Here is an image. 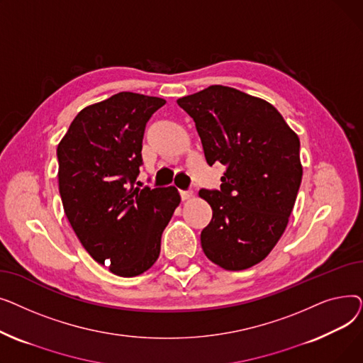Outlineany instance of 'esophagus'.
<instances>
[{
    "label": "esophagus",
    "mask_w": 363,
    "mask_h": 363,
    "mask_svg": "<svg viewBox=\"0 0 363 363\" xmlns=\"http://www.w3.org/2000/svg\"><path fill=\"white\" fill-rule=\"evenodd\" d=\"M179 194H181L182 200H188V199L193 197V191H189V189H188V191H184V189H181Z\"/></svg>",
    "instance_id": "34e87169"
}]
</instances>
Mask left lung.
I'll return each mask as SVG.
<instances>
[{
    "label": "left lung",
    "mask_w": 363,
    "mask_h": 363,
    "mask_svg": "<svg viewBox=\"0 0 363 363\" xmlns=\"http://www.w3.org/2000/svg\"><path fill=\"white\" fill-rule=\"evenodd\" d=\"M196 122L208 164L226 166L220 189H200L213 216L203 252L226 271L262 262L284 234L303 167L300 141L279 111L235 88L212 85L177 101Z\"/></svg>",
    "instance_id": "8db88e82"
}]
</instances>
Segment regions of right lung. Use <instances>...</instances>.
I'll list each match as a JSON object with an SVG mask.
<instances>
[{"label":"right lung","mask_w":363,"mask_h":363,"mask_svg":"<svg viewBox=\"0 0 363 363\" xmlns=\"http://www.w3.org/2000/svg\"><path fill=\"white\" fill-rule=\"evenodd\" d=\"M164 103L114 94L82 108L57 147L59 189L74 234L95 262L125 278L155 264L181 203L175 186H135L145 125Z\"/></svg>","instance_id":"add662e5"}]
</instances>
